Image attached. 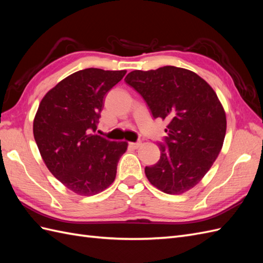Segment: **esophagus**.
I'll list each match as a JSON object with an SVG mask.
<instances>
[{"instance_id": "esophagus-1", "label": "esophagus", "mask_w": 263, "mask_h": 263, "mask_svg": "<svg viewBox=\"0 0 263 263\" xmlns=\"http://www.w3.org/2000/svg\"><path fill=\"white\" fill-rule=\"evenodd\" d=\"M141 145V142H129V146L134 149H138Z\"/></svg>"}]
</instances>
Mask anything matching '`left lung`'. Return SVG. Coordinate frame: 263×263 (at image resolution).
Wrapping results in <instances>:
<instances>
[{
  "label": "left lung",
  "instance_id": "obj_1",
  "mask_svg": "<svg viewBox=\"0 0 263 263\" xmlns=\"http://www.w3.org/2000/svg\"><path fill=\"white\" fill-rule=\"evenodd\" d=\"M125 81L144 98L155 118L168 122L160 159L145 168L147 179L171 195L194 187L224 144L226 113L217 94L193 71L173 66L134 70Z\"/></svg>",
  "mask_w": 263,
  "mask_h": 263
}]
</instances>
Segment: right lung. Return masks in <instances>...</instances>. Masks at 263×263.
I'll list each match as a JSON object with an SVG mask.
<instances>
[{
  "mask_svg": "<svg viewBox=\"0 0 263 263\" xmlns=\"http://www.w3.org/2000/svg\"><path fill=\"white\" fill-rule=\"evenodd\" d=\"M126 70L89 68L77 71L45 94L34 118L33 132L48 170L78 195L91 196L115 180L119 158L128 142L93 134L106 93Z\"/></svg>",
  "mask_w": 263,
  "mask_h": 263,
  "instance_id": "obj_1",
  "label": "right lung"
}]
</instances>
